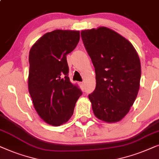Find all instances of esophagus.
I'll return each instance as SVG.
<instances>
[{"label": "esophagus", "mask_w": 159, "mask_h": 159, "mask_svg": "<svg viewBox=\"0 0 159 159\" xmlns=\"http://www.w3.org/2000/svg\"><path fill=\"white\" fill-rule=\"evenodd\" d=\"M79 86H80V87L82 89H85V85H84V82H80Z\"/></svg>", "instance_id": "1"}]
</instances>
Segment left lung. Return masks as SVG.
Instances as JSON below:
<instances>
[{"label": "left lung", "mask_w": 159, "mask_h": 159, "mask_svg": "<svg viewBox=\"0 0 159 159\" xmlns=\"http://www.w3.org/2000/svg\"><path fill=\"white\" fill-rule=\"evenodd\" d=\"M96 73V88L89 95L98 119L120 121L129 112L139 89L140 60L130 41L106 27L81 31Z\"/></svg>", "instance_id": "left-lung-1"}]
</instances>
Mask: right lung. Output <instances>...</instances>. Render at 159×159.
<instances>
[{"label":"right lung","instance_id":"1","mask_svg":"<svg viewBox=\"0 0 159 159\" xmlns=\"http://www.w3.org/2000/svg\"><path fill=\"white\" fill-rule=\"evenodd\" d=\"M79 40V31L55 30L44 34L30 50L29 93L37 113L49 125L68 121L82 94L70 81L66 58Z\"/></svg>","mask_w":159,"mask_h":159}]
</instances>
